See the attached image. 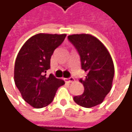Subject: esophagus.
<instances>
[{
    "mask_svg": "<svg viewBox=\"0 0 132 132\" xmlns=\"http://www.w3.org/2000/svg\"><path fill=\"white\" fill-rule=\"evenodd\" d=\"M66 80H67L69 82H74V81H75V78H74L73 77H70L69 78L66 79Z\"/></svg>",
    "mask_w": 132,
    "mask_h": 132,
    "instance_id": "34e87169",
    "label": "esophagus"
}]
</instances>
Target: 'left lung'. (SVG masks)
Wrapping results in <instances>:
<instances>
[{
  "mask_svg": "<svg viewBox=\"0 0 132 132\" xmlns=\"http://www.w3.org/2000/svg\"><path fill=\"white\" fill-rule=\"evenodd\" d=\"M68 39L79 53L82 69L87 73L85 80H80L84 92L75 96L74 101L86 108L98 105L112 88L115 69L111 56L104 44L91 35H70Z\"/></svg>",
  "mask_w": 132,
  "mask_h": 132,
  "instance_id": "1",
  "label": "left lung"
}]
</instances>
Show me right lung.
Listing matches in <instances>:
<instances>
[{"label":"right lung","mask_w":132,"mask_h":132,"mask_svg":"<svg viewBox=\"0 0 132 132\" xmlns=\"http://www.w3.org/2000/svg\"><path fill=\"white\" fill-rule=\"evenodd\" d=\"M66 34H39L30 38L22 47L14 66V82L23 99L35 108L52 102L57 88L64 81L52 75L50 58L55 50L64 41Z\"/></svg>","instance_id":"add662e5"}]
</instances>
